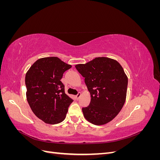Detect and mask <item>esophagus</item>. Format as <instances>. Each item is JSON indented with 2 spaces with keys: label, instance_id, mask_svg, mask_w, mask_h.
I'll list each match as a JSON object with an SVG mask.
<instances>
[{
  "label": "esophagus",
  "instance_id": "1",
  "mask_svg": "<svg viewBox=\"0 0 160 160\" xmlns=\"http://www.w3.org/2000/svg\"><path fill=\"white\" fill-rule=\"evenodd\" d=\"M81 93H80V92H79L78 93H77V95H76V99L78 100L79 98H80V97H81Z\"/></svg>",
  "mask_w": 160,
  "mask_h": 160
}]
</instances>
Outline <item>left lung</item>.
<instances>
[{
  "label": "left lung",
  "instance_id": "1",
  "mask_svg": "<svg viewBox=\"0 0 160 160\" xmlns=\"http://www.w3.org/2000/svg\"><path fill=\"white\" fill-rule=\"evenodd\" d=\"M85 77L91 103L82 108L85 119L95 125L111 122L122 109L126 98L128 79L119 62L98 57L86 64L75 65Z\"/></svg>",
  "mask_w": 160,
  "mask_h": 160
}]
</instances>
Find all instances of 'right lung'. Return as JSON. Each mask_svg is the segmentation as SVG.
<instances>
[{"label": "right lung", "instance_id": "obj_1", "mask_svg": "<svg viewBox=\"0 0 160 160\" xmlns=\"http://www.w3.org/2000/svg\"><path fill=\"white\" fill-rule=\"evenodd\" d=\"M71 67L57 57H45L34 62L27 72V101L32 112L46 123L62 122L73 101L65 93L61 81Z\"/></svg>", "mask_w": 160, "mask_h": 160}]
</instances>
